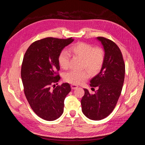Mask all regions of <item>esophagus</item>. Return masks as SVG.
<instances>
[{
	"label": "esophagus",
	"instance_id": "esophagus-1",
	"mask_svg": "<svg viewBox=\"0 0 145 145\" xmlns=\"http://www.w3.org/2000/svg\"><path fill=\"white\" fill-rule=\"evenodd\" d=\"M78 87V85H71V88H72V89H75L77 88Z\"/></svg>",
	"mask_w": 145,
	"mask_h": 145
}]
</instances>
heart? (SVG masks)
I'll use <instances>...</instances> for the list:
<instances>
[{
    "label": "heart",
    "mask_w": 145,
    "mask_h": 145,
    "mask_svg": "<svg viewBox=\"0 0 145 145\" xmlns=\"http://www.w3.org/2000/svg\"><path fill=\"white\" fill-rule=\"evenodd\" d=\"M69 52L83 59L82 68H86L91 74L97 73L102 68L105 58V51L102 48L94 47L85 42H78L69 49ZM70 55L62 51L59 56V62L61 68L67 69L69 67ZM86 70L82 71H71L66 73L63 78L65 82L72 85H78L89 78Z\"/></svg>",
    "instance_id": "obj_1"
}]
</instances>
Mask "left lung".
Returning a JSON list of instances; mask_svg holds the SVG:
<instances>
[{"label": "left lung", "instance_id": "obj_1", "mask_svg": "<svg viewBox=\"0 0 145 145\" xmlns=\"http://www.w3.org/2000/svg\"><path fill=\"white\" fill-rule=\"evenodd\" d=\"M102 43L105 58L100 72L90 81V86L97 88L94 94L83 89L82 110L91 120H100L108 117L116 107L123 85L125 65L120 48L112 40L97 37Z\"/></svg>", "mask_w": 145, "mask_h": 145}]
</instances>
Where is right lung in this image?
I'll use <instances>...</instances> for the list:
<instances>
[{"label":"right lung","mask_w":145,"mask_h":145,"mask_svg":"<svg viewBox=\"0 0 145 145\" xmlns=\"http://www.w3.org/2000/svg\"><path fill=\"white\" fill-rule=\"evenodd\" d=\"M73 41L72 37L44 38L33 42L24 55L21 68L24 93L33 111L43 120H55L63 112L71 86L68 83L51 86L60 78L59 56Z\"/></svg>","instance_id":"1"}]
</instances>
